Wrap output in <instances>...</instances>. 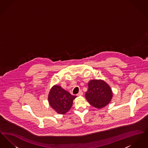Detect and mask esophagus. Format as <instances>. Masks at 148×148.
<instances>
[{
	"label": "esophagus",
	"mask_w": 148,
	"mask_h": 148,
	"mask_svg": "<svg viewBox=\"0 0 148 148\" xmlns=\"http://www.w3.org/2000/svg\"><path fill=\"white\" fill-rule=\"evenodd\" d=\"M83 92L82 91V90H80L79 91V93L78 94H77V96H82V95H83Z\"/></svg>",
	"instance_id": "34e87169"
}]
</instances>
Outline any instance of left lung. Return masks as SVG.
I'll use <instances>...</instances> for the list:
<instances>
[{
  "instance_id": "8db88e82",
  "label": "left lung",
  "mask_w": 148,
  "mask_h": 148,
  "mask_svg": "<svg viewBox=\"0 0 148 148\" xmlns=\"http://www.w3.org/2000/svg\"><path fill=\"white\" fill-rule=\"evenodd\" d=\"M85 96L90 105L101 109L110 102L113 92L105 81L100 79L91 80L88 83V89Z\"/></svg>"
}]
</instances>
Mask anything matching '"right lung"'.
I'll return each mask as SVG.
<instances>
[{
	"label": "right lung",
	"instance_id": "right-lung-1",
	"mask_svg": "<svg viewBox=\"0 0 148 148\" xmlns=\"http://www.w3.org/2000/svg\"><path fill=\"white\" fill-rule=\"evenodd\" d=\"M76 97L60 86L55 85L50 89L48 99L50 106L56 113L65 114L71 109L73 100Z\"/></svg>",
	"mask_w": 148,
	"mask_h": 148
}]
</instances>
